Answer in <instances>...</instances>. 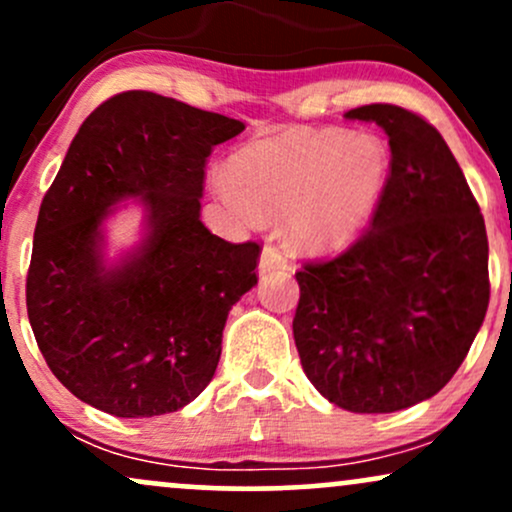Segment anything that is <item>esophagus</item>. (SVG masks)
Returning a JSON list of instances; mask_svg holds the SVG:
<instances>
[{
  "label": "esophagus",
  "mask_w": 512,
  "mask_h": 512,
  "mask_svg": "<svg viewBox=\"0 0 512 512\" xmlns=\"http://www.w3.org/2000/svg\"><path fill=\"white\" fill-rule=\"evenodd\" d=\"M286 269V255L276 245H264L260 255V274H272Z\"/></svg>",
  "instance_id": "esophagus-1"
}]
</instances>
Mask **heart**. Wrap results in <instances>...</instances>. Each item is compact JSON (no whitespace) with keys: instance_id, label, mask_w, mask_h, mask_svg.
Masks as SVG:
<instances>
[{"instance_id":"obj_1","label":"heart","mask_w":512,"mask_h":512,"mask_svg":"<svg viewBox=\"0 0 512 512\" xmlns=\"http://www.w3.org/2000/svg\"><path fill=\"white\" fill-rule=\"evenodd\" d=\"M392 175L390 146L375 132L286 129L238 151L214 187L240 219L286 216V233L310 252L339 250L366 231Z\"/></svg>"}]
</instances>
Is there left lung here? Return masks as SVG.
Returning a JSON list of instances; mask_svg holds the SVG:
<instances>
[{"label":"left lung","mask_w":512,"mask_h":512,"mask_svg":"<svg viewBox=\"0 0 512 512\" xmlns=\"http://www.w3.org/2000/svg\"><path fill=\"white\" fill-rule=\"evenodd\" d=\"M344 117L385 129L392 175L368 231L296 272L293 339L322 397L390 414L433 397L462 366L489 308V240L436 127L390 103Z\"/></svg>","instance_id":"8db88e82"}]
</instances>
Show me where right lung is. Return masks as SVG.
Returning a JSON list of instances; mask_svg holds the SVG:
<instances>
[{
  "label": "right lung",
  "instance_id": "add662e5",
  "mask_svg": "<svg viewBox=\"0 0 512 512\" xmlns=\"http://www.w3.org/2000/svg\"><path fill=\"white\" fill-rule=\"evenodd\" d=\"M240 120L151 91L98 105L40 204L26 305L55 378L81 402L144 419L190 404L214 378L228 310L257 284V243L199 219L204 168ZM137 198L145 238L104 260L102 223Z\"/></svg>",
  "mask_w": 512,
  "mask_h": 512
}]
</instances>
